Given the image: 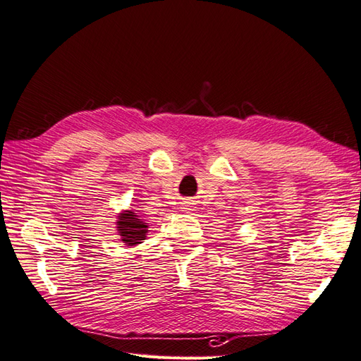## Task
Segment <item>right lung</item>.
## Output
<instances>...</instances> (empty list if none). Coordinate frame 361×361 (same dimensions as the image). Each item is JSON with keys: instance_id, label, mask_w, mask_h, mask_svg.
<instances>
[{"instance_id": "right-lung-1", "label": "right lung", "mask_w": 361, "mask_h": 361, "mask_svg": "<svg viewBox=\"0 0 361 361\" xmlns=\"http://www.w3.org/2000/svg\"><path fill=\"white\" fill-rule=\"evenodd\" d=\"M148 225H145L140 221L139 216L133 211H124L119 216L118 221V231L122 242H124L127 247H135V245L140 243L145 239Z\"/></svg>"}]
</instances>
